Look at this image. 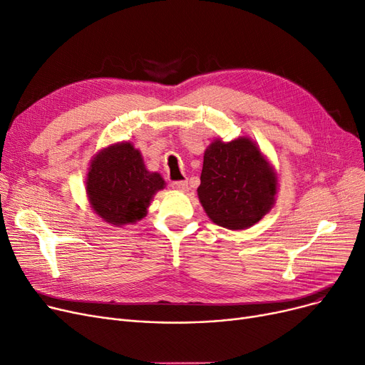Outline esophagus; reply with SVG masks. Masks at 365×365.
Masks as SVG:
<instances>
[{"label":"esophagus","mask_w":365,"mask_h":365,"mask_svg":"<svg viewBox=\"0 0 365 365\" xmlns=\"http://www.w3.org/2000/svg\"><path fill=\"white\" fill-rule=\"evenodd\" d=\"M170 187L173 190H178V192H188V182L187 181H172Z\"/></svg>","instance_id":"34e87169"}]
</instances>
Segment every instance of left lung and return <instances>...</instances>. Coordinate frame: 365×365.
<instances>
[{
    "mask_svg": "<svg viewBox=\"0 0 365 365\" xmlns=\"http://www.w3.org/2000/svg\"><path fill=\"white\" fill-rule=\"evenodd\" d=\"M279 175L250 138L214 139L203 154L197 196L210 220L230 230H244L274 207Z\"/></svg>",
    "mask_w": 365,
    "mask_h": 365,
    "instance_id": "8db88e82",
    "label": "left lung"
}]
</instances>
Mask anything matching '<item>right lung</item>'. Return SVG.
<instances>
[{
    "label": "right lung",
    "instance_id": "1",
    "mask_svg": "<svg viewBox=\"0 0 365 365\" xmlns=\"http://www.w3.org/2000/svg\"><path fill=\"white\" fill-rule=\"evenodd\" d=\"M166 187L150 172L132 142H116L94 154L85 178L90 207L112 226L133 225L147 215L154 195Z\"/></svg>",
    "mask_w": 365,
    "mask_h": 365
}]
</instances>
